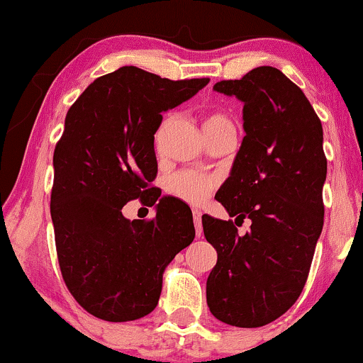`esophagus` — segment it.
Returning <instances> with one entry per match:
<instances>
[{
	"label": "esophagus",
	"mask_w": 363,
	"mask_h": 363,
	"mask_svg": "<svg viewBox=\"0 0 363 363\" xmlns=\"http://www.w3.org/2000/svg\"><path fill=\"white\" fill-rule=\"evenodd\" d=\"M193 220H194V227H196V235L201 237V232H203V225H201V211L194 210V211H193Z\"/></svg>",
	"instance_id": "1"
}]
</instances>
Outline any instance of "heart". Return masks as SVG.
<instances>
[{"label": "heart", "mask_w": 363, "mask_h": 363, "mask_svg": "<svg viewBox=\"0 0 363 363\" xmlns=\"http://www.w3.org/2000/svg\"><path fill=\"white\" fill-rule=\"evenodd\" d=\"M223 124H230V121L223 114H208L203 121L205 131L223 126ZM165 189L174 198L182 199L189 205H201L215 189V179L206 176V174L194 172V170H181V172L169 176L167 182H165Z\"/></svg>", "instance_id": "1"}]
</instances>
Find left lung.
Here are the masks:
<instances>
[{
  "label": "left lung",
  "mask_w": 363,
  "mask_h": 363,
  "mask_svg": "<svg viewBox=\"0 0 363 363\" xmlns=\"http://www.w3.org/2000/svg\"><path fill=\"white\" fill-rule=\"evenodd\" d=\"M213 90L244 104L245 131L215 198L230 216L251 220V230L239 235L230 220L203 215V232L218 254L206 302L225 324L259 328L302 294L323 232V126L303 91L273 66Z\"/></svg>",
  "instance_id": "obj_1"
}]
</instances>
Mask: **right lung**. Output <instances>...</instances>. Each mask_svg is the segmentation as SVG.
<instances>
[{"label": "right lung", "instance_id": "1", "mask_svg": "<svg viewBox=\"0 0 363 363\" xmlns=\"http://www.w3.org/2000/svg\"><path fill=\"white\" fill-rule=\"evenodd\" d=\"M210 78L172 82L136 66L97 78L69 107L54 150L51 216L68 290L95 318L124 323L157 307L169 262L194 239L191 208L160 196L153 150L162 112L194 97ZM147 197L150 223L122 206Z\"/></svg>", "mask_w": 363, "mask_h": 363}]
</instances>
